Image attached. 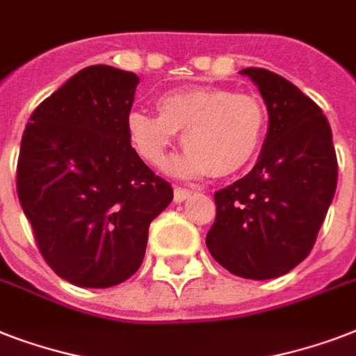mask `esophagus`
Returning a JSON list of instances; mask_svg holds the SVG:
<instances>
[{"mask_svg": "<svg viewBox=\"0 0 356 356\" xmlns=\"http://www.w3.org/2000/svg\"><path fill=\"white\" fill-rule=\"evenodd\" d=\"M190 195H192V192L186 188H179V186H175V190H173V201H175V203H183L184 200H188Z\"/></svg>", "mask_w": 356, "mask_h": 356, "instance_id": "1", "label": "esophagus"}]
</instances>
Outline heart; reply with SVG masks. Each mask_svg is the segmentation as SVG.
<instances>
[{
    "label": "heart",
    "instance_id": "1",
    "mask_svg": "<svg viewBox=\"0 0 356 356\" xmlns=\"http://www.w3.org/2000/svg\"><path fill=\"white\" fill-rule=\"evenodd\" d=\"M156 111L129 113V142L145 162L161 166L183 131L188 151L170 164L175 175H233L253 161L262 144L264 105L248 92L214 86L173 90L156 99Z\"/></svg>",
    "mask_w": 356,
    "mask_h": 356
}]
</instances>
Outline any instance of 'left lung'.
Returning <instances> with one entry per match:
<instances>
[{"instance_id":"1","label":"left lung","mask_w":356,"mask_h":356,"mask_svg":"<svg viewBox=\"0 0 356 356\" xmlns=\"http://www.w3.org/2000/svg\"><path fill=\"white\" fill-rule=\"evenodd\" d=\"M268 107L259 162L218 190L207 248L233 275L264 281L309 257L338 181L331 125L309 96L281 75L245 68Z\"/></svg>"}]
</instances>
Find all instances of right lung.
Instances as JSON below:
<instances>
[{
  "label": "right lung",
  "instance_id": "right-lung-1",
  "mask_svg": "<svg viewBox=\"0 0 356 356\" xmlns=\"http://www.w3.org/2000/svg\"><path fill=\"white\" fill-rule=\"evenodd\" d=\"M140 79L96 64L35 108L19 144L16 190L49 268L83 288L127 281L142 264L149 223L173 200L129 142Z\"/></svg>",
  "mask_w": 356,
  "mask_h": 356
}]
</instances>
